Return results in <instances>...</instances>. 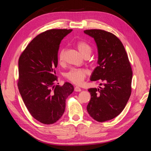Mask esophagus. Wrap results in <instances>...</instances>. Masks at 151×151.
<instances>
[{
	"label": "esophagus",
	"mask_w": 151,
	"mask_h": 151,
	"mask_svg": "<svg viewBox=\"0 0 151 151\" xmlns=\"http://www.w3.org/2000/svg\"><path fill=\"white\" fill-rule=\"evenodd\" d=\"M74 91H76V92H80V91H81V89L79 88V87L76 86L74 88Z\"/></svg>",
	"instance_id": "1"
}]
</instances>
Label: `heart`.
Wrapping results in <instances>:
<instances>
[{"label":"heart","mask_w":151,"mask_h":151,"mask_svg":"<svg viewBox=\"0 0 151 151\" xmlns=\"http://www.w3.org/2000/svg\"><path fill=\"white\" fill-rule=\"evenodd\" d=\"M76 47L78 49L79 52L84 57L87 55L91 53V47L88 43L83 40H79L76 43ZM65 55V49L62 48L59 51L57 56V60L59 64H63L64 62ZM88 74V71L84 68H73L65 73V77L71 83L77 85H80L83 83V82Z\"/></svg>","instance_id":"b5f03b06"}]
</instances>
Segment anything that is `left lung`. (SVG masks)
<instances>
[{
	"mask_svg": "<svg viewBox=\"0 0 151 151\" xmlns=\"http://www.w3.org/2000/svg\"><path fill=\"white\" fill-rule=\"evenodd\" d=\"M93 37L98 52V66L91 81L101 79L104 87L90 88L91 99L87 111L99 122L110 120L123 110L132 92V70L121 41L109 32L101 29L85 30Z\"/></svg>",
	"mask_w": 151,
	"mask_h": 151,
	"instance_id": "8db88e82",
	"label": "left lung"
}]
</instances>
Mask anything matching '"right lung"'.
I'll return each instance as SVG.
<instances>
[{
    "mask_svg": "<svg viewBox=\"0 0 151 151\" xmlns=\"http://www.w3.org/2000/svg\"><path fill=\"white\" fill-rule=\"evenodd\" d=\"M72 31L43 32L28 45L19 58L18 89L32 116L43 124H53L60 119L65 111V100L74 91L69 83L55 85L60 43Z\"/></svg>",
    "mask_w": 151,
    "mask_h": 151,
    "instance_id": "add662e5",
    "label": "right lung"
}]
</instances>
